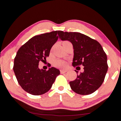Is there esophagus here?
<instances>
[{"label":"esophagus","instance_id":"obj_1","mask_svg":"<svg viewBox=\"0 0 121 121\" xmlns=\"http://www.w3.org/2000/svg\"><path fill=\"white\" fill-rule=\"evenodd\" d=\"M68 71L67 70H60V73L61 74H63V73H65V72Z\"/></svg>","mask_w":121,"mask_h":121}]
</instances>
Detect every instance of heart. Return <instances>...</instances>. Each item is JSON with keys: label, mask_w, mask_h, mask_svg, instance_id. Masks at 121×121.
<instances>
[{"label": "heart", "mask_w": 121, "mask_h": 121, "mask_svg": "<svg viewBox=\"0 0 121 121\" xmlns=\"http://www.w3.org/2000/svg\"><path fill=\"white\" fill-rule=\"evenodd\" d=\"M69 43L68 42H65L63 43ZM54 65H55L56 67H59V68H63L65 67L66 65V63L65 60H61V59H58V60H56L55 62H54Z\"/></svg>", "instance_id": "1"}]
</instances>
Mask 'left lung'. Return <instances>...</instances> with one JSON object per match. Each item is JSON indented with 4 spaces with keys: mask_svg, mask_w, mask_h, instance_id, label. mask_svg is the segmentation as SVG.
<instances>
[{
    "mask_svg": "<svg viewBox=\"0 0 121 121\" xmlns=\"http://www.w3.org/2000/svg\"><path fill=\"white\" fill-rule=\"evenodd\" d=\"M59 37L68 40L73 45L74 56L72 65H82L84 72L70 83L71 89L76 94L87 95L98 89L108 71L107 56L101 45L87 36L78 32H64L59 30ZM77 74L78 72L75 70Z\"/></svg>",
    "mask_w": 121,
    "mask_h": 121,
    "instance_id": "obj_1",
    "label": "left lung"
}]
</instances>
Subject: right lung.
<instances>
[{
    "mask_svg": "<svg viewBox=\"0 0 121 121\" xmlns=\"http://www.w3.org/2000/svg\"><path fill=\"white\" fill-rule=\"evenodd\" d=\"M59 31L36 35L21 46L14 58L13 71L20 85L33 95H41L52 87L60 71L54 67L48 71L38 67L39 61L46 60L52 46L58 39Z\"/></svg>",
    "mask_w": 121,
    "mask_h": 121,
    "instance_id": "1",
    "label": "right lung"
}]
</instances>
